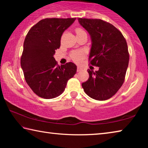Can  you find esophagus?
<instances>
[{"mask_svg":"<svg viewBox=\"0 0 148 148\" xmlns=\"http://www.w3.org/2000/svg\"><path fill=\"white\" fill-rule=\"evenodd\" d=\"M82 70H83V69L81 68V67H80V66H77V72H80V71H82Z\"/></svg>","mask_w":148,"mask_h":148,"instance_id":"esophagus-1","label":"esophagus"}]
</instances>
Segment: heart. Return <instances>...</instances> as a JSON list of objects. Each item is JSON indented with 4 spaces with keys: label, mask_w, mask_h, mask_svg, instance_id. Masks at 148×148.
Instances as JSON below:
<instances>
[{
    "label": "heart",
    "mask_w": 148,
    "mask_h": 148,
    "mask_svg": "<svg viewBox=\"0 0 148 148\" xmlns=\"http://www.w3.org/2000/svg\"><path fill=\"white\" fill-rule=\"evenodd\" d=\"M82 29H76V34H78L79 32H83ZM86 56V53H85L84 51H82V50H77V51H74L72 52L71 54V57L72 59L74 61L76 62H79L82 61V59H84V57Z\"/></svg>",
    "instance_id": "heart-1"
}]
</instances>
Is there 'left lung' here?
I'll return each mask as SVG.
<instances>
[{
    "mask_svg": "<svg viewBox=\"0 0 148 148\" xmlns=\"http://www.w3.org/2000/svg\"><path fill=\"white\" fill-rule=\"evenodd\" d=\"M91 40L90 63L99 67L88 70L89 77L82 84L86 93L97 101H105L116 93L123 84L129 65L126 40L113 25L101 19L78 18Z\"/></svg>",
    "mask_w": 148,
    "mask_h": 148,
    "instance_id": "obj_1",
    "label": "left lung"
}]
</instances>
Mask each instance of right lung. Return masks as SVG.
I'll return each mask as SVG.
<instances>
[{
    "label": "right lung",
    "mask_w": 148,
    "mask_h": 148,
    "mask_svg": "<svg viewBox=\"0 0 148 148\" xmlns=\"http://www.w3.org/2000/svg\"><path fill=\"white\" fill-rule=\"evenodd\" d=\"M76 18H46L29 30L25 39L21 66L25 81L35 94L50 99L59 96L67 82L76 73L72 62L61 66L54 58L62 33Z\"/></svg>",
    "instance_id": "1"
}]
</instances>
